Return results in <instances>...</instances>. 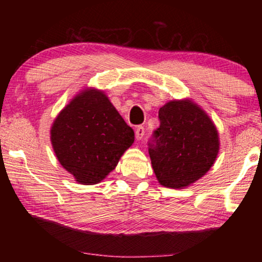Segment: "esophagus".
I'll return each mask as SVG.
<instances>
[{
    "mask_svg": "<svg viewBox=\"0 0 262 262\" xmlns=\"http://www.w3.org/2000/svg\"><path fill=\"white\" fill-rule=\"evenodd\" d=\"M135 135H136V139L137 141H141V139L144 137V127L143 126H137L135 131Z\"/></svg>",
    "mask_w": 262,
    "mask_h": 262,
    "instance_id": "34e87169",
    "label": "esophagus"
}]
</instances>
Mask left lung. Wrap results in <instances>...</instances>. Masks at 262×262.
<instances>
[{"label":"left lung","instance_id":"8db88e82","mask_svg":"<svg viewBox=\"0 0 262 262\" xmlns=\"http://www.w3.org/2000/svg\"><path fill=\"white\" fill-rule=\"evenodd\" d=\"M160 127L149 143L157 180L164 187L184 188L204 177L220 150L217 128L191 100H174L159 111Z\"/></svg>","mask_w":262,"mask_h":262}]
</instances>
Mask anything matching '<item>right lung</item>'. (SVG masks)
Returning a JSON list of instances; mask_svg holds the SVG:
<instances>
[{"label": "right lung", "instance_id": "obj_1", "mask_svg": "<svg viewBox=\"0 0 262 262\" xmlns=\"http://www.w3.org/2000/svg\"><path fill=\"white\" fill-rule=\"evenodd\" d=\"M134 141V130L103 92L94 88L75 96L51 127L57 159L82 185L102 181Z\"/></svg>", "mask_w": 262, "mask_h": 262}]
</instances>
